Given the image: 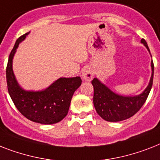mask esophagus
I'll use <instances>...</instances> for the list:
<instances>
[{
    "label": "esophagus",
    "instance_id": "obj_1",
    "mask_svg": "<svg viewBox=\"0 0 160 160\" xmlns=\"http://www.w3.org/2000/svg\"><path fill=\"white\" fill-rule=\"evenodd\" d=\"M81 76H82V78L84 80H86V81H90V80L93 79V69L89 67H84V68L83 69Z\"/></svg>",
    "mask_w": 160,
    "mask_h": 160
}]
</instances>
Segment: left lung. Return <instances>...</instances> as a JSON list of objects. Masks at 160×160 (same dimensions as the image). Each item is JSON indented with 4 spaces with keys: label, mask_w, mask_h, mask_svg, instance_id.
Instances as JSON below:
<instances>
[{
    "label": "left lung",
    "mask_w": 160,
    "mask_h": 160,
    "mask_svg": "<svg viewBox=\"0 0 160 160\" xmlns=\"http://www.w3.org/2000/svg\"><path fill=\"white\" fill-rule=\"evenodd\" d=\"M141 42L147 48L150 49L145 39H141ZM151 57V54H150ZM152 58V57H151ZM151 76L150 82L143 92L137 95L124 96L115 93L105 84L94 78L91 81L93 86V105L96 112L102 119L107 122H120L130 118L137 112L145 103L150 92L154 78V64L153 61L150 63Z\"/></svg>",
    "instance_id": "left-lung-1"
}]
</instances>
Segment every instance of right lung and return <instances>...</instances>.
<instances>
[{
    "mask_svg": "<svg viewBox=\"0 0 160 160\" xmlns=\"http://www.w3.org/2000/svg\"><path fill=\"white\" fill-rule=\"evenodd\" d=\"M28 33L17 39L9 57L6 67L9 94L17 109L28 120L44 125L55 124L67 115L72 96L82 80L80 76L61 77L41 90H26L22 88L13 71V58L19 43Z\"/></svg>",
    "mask_w": 160,
    "mask_h": 160,
    "instance_id": "add662e5",
    "label": "right lung"
}]
</instances>
